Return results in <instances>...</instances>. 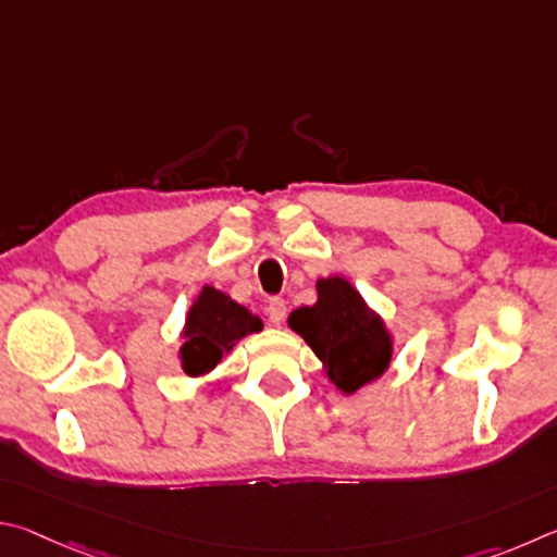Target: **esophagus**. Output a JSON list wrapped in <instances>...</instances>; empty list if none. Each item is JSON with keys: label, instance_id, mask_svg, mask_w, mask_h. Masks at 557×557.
Segmentation results:
<instances>
[{"label": "esophagus", "instance_id": "esophagus-1", "mask_svg": "<svg viewBox=\"0 0 557 557\" xmlns=\"http://www.w3.org/2000/svg\"><path fill=\"white\" fill-rule=\"evenodd\" d=\"M269 318H271V323L273 325H281L286 320V300L284 298H271L269 300Z\"/></svg>", "mask_w": 557, "mask_h": 557}]
</instances>
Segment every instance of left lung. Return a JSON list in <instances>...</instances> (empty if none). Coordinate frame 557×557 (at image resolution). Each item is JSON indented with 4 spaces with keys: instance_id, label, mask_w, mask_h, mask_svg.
Returning a JSON list of instances; mask_svg holds the SVG:
<instances>
[{
    "instance_id": "8db88e82",
    "label": "left lung",
    "mask_w": 557,
    "mask_h": 557,
    "mask_svg": "<svg viewBox=\"0 0 557 557\" xmlns=\"http://www.w3.org/2000/svg\"><path fill=\"white\" fill-rule=\"evenodd\" d=\"M288 325L313 347L327 367V376L345 394L372 382L392 359V339L382 320L339 276L318 281V304L294 310Z\"/></svg>"
}]
</instances>
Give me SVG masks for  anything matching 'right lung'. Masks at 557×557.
Returning a JSON list of instances; mask_svg holds the SVG:
<instances>
[{
  "mask_svg": "<svg viewBox=\"0 0 557 557\" xmlns=\"http://www.w3.org/2000/svg\"><path fill=\"white\" fill-rule=\"evenodd\" d=\"M261 320L251 315L214 288H202L195 300L183 333V372L188 376L208 374L244 335L259 333Z\"/></svg>",
  "mask_w": 557,
  "mask_h": 557,
  "instance_id": "right-lung-1",
  "label": "right lung"
}]
</instances>
